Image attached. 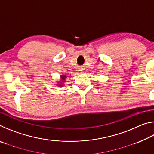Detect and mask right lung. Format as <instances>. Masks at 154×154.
Segmentation results:
<instances>
[{
	"label": "right lung",
	"instance_id": "right-lung-1",
	"mask_svg": "<svg viewBox=\"0 0 154 154\" xmlns=\"http://www.w3.org/2000/svg\"><path fill=\"white\" fill-rule=\"evenodd\" d=\"M60 77H61V81H62V82H65V79H66V75H60ZM58 83V86H60V87H62V86H63V83Z\"/></svg>",
	"mask_w": 154,
	"mask_h": 154
}]
</instances>
